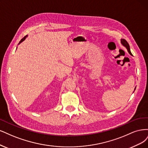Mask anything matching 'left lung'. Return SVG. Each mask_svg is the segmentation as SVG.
<instances>
[{
	"mask_svg": "<svg viewBox=\"0 0 148 148\" xmlns=\"http://www.w3.org/2000/svg\"><path fill=\"white\" fill-rule=\"evenodd\" d=\"M121 44H122V45H123V46H124L125 48L127 49V50H128V53H130V55H132V53H131V51H130V45H129V44H128V42L125 40V39H121ZM135 89H136V87L135 88Z\"/></svg>",
	"mask_w": 148,
	"mask_h": 148,
	"instance_id": "left-lung-1",
	"label": "left lung"
}]
</instances>
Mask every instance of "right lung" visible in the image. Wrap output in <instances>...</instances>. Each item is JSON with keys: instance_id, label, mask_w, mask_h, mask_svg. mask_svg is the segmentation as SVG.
Listing matches in <instances>:
<instances>
[{"instance_id": "obj_1", "label": "right lung", "mask_w": 148, "mask_h": 148, "mask_svg": "<svg viewBox=\"0 0 148 148\" xmlns=\"http://www.w3.org/2000/svg\"><path fill=\"white\" fill-rule=\"evenodd\" d=\"M27 35H26V36H25V37H24L23 38V39H21V40L20 41V42H19V44H18V45H19V44H21V42H22L23 41H24V40H25L26 39V38L27 37ZM16 49H17V48H16Z\"/></svg>"}]
</instances>
